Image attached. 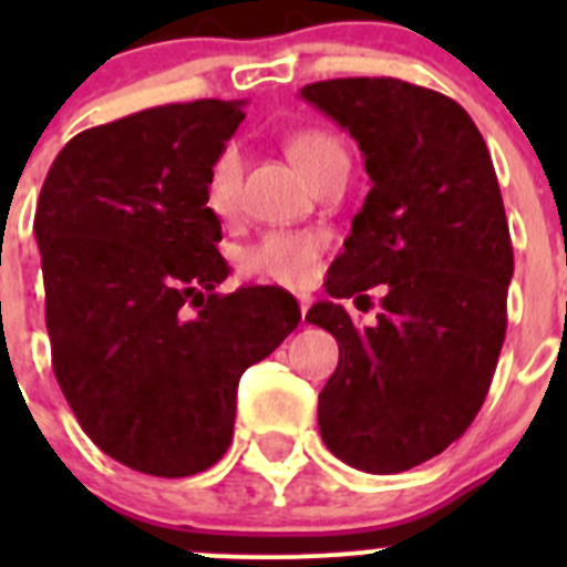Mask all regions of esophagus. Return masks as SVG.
<instances>
[{
	"label": "esophagus",
	"mask_w": 567,
	"mask_h": 567,
	"mask_svg": "<svg viewBox=\"0 0 567 567\" xmlns=\"http://www.w3.org/2000/svg\"><path fill=\"white\" fill-rule=\"evenodd\" d=\"M298 307H300V320L307 318V309L312 307V298L309 295H298Z\"/></svg>",
	"instance_id": "1"
}]
</instances>
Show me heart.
<instances>
[{
  "label": "heart",
  "mask_w": 567,
  "mask_h": 567,
  "mask_svg": "<svg viewBox=\"0 0 567 567\" xmlns=\"http://www.w3.org/2000/svg\"><path fill=\"white\" fill-rule=\"evenodd\" d=\"M287 153L300 173L315 175L323 164L346 158V150L338 135L320 127H300L287 135ZM240 153L238 147H224L215 155L213 167L204 184V198L215 215H233L238 204L240 187ZM327 247V238L320 233H269L240 252V269L264 280H278L289 287L309 284L318 272V258Z\"/></svg>",
  "instance_id": "heart-1"
}]
</instances>
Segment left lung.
Listing matches in <instances>:
<instances>
[{"mask_svg":"<svg viewBox=\"0 0 567 567\" xmlns=\"http://www.w3.org/2000/svg\"><path fill=\"white\" fill-rule=\"evenodd\" d=\"M300 99L352 135L372 182L329 267L332 300L307 312L340 349L318 398L320 437L352 468L398 474L468 429L497 369L514 275L497 173L477 124L443 93L329 79ZM380 282L384 312L358 328L337 298Z\"/></svg>","mask_w":567,"mask_h":567,"instance_id":"8db88e82","label":"left lung"}]
</instances>
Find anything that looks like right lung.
Segmentation results:
<instances>
[{
	"mask_svg": "<svg viewBox=\"0 0 567 567\" xmlns=\"http://www.w3.org/2000/svg\"><path fill=\"white\" fill-rule=\"evenodd\" d=\"M247 102L198 99L70 138L33 218L53 372L87 437L153 477H189L233 440L240 374L298 327L278 287L229 275L204 184Z\"/></svg>",
	"mask_w": 567,
	"mask_h": 567,
	"instance_id": "obj_1",
	"label": "right lung"
}]
</instances>
